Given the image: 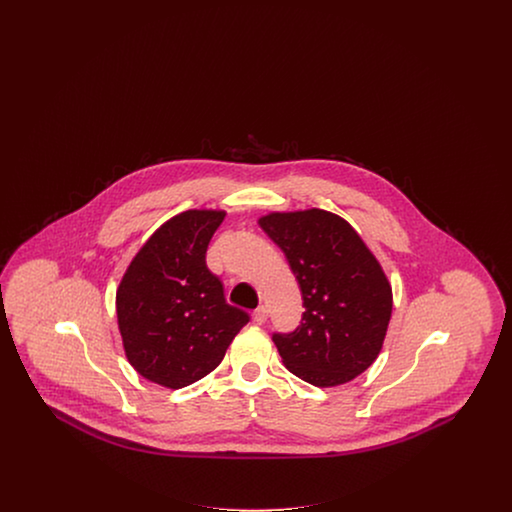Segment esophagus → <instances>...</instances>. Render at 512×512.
Here are the masks:
<instances>
[{
  "mask_svg": "<svg viewBox=\"0 0 512 512\" xmlns=\"http://www.w3.org/2000/svg\"><path fill=\"white\" fill-rule=\"evenodd\" d=\"M268 318V309L265 305H261V307H257L255 309V313H253V320L257 322V324H263V322H267Z\"/></svg>",
  "mask_w": 512,
  "mask_h": 512,
  "instance_id": "34e87169",
  "label": "esophagus"
}]
</instances>
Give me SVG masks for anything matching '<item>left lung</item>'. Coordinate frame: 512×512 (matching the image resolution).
I'll return each mask as SVG.
<instances>
[{"instance_id": "left-lung-1", "label": "left lung", "mask_w": 512, "mask_h": 512, "mask_svg": "<svg viewBox=\"0 0 512 512\" xmlns=\"http://www.w3.org/2000/svg\"><path fill=\"white\" fill-rule=\"evenodd\" d=\"M259 226L278 245L299 284L305 313L272 341L297 378L334 388L372 365L390 324L391 286L355 228L334 213H270Z\"/></svg>"}]
</instances>
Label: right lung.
I'll list each match as a JSON object with an SVG mask.
<instances>
[{
  "mask_svg": "<svg viewBox=\"0 0 512 512\" xmlns=\"http://www.w3.org/2000/svg\"><path fill=\"white\" fill-rule=\"evenodd\" d=\"M224 211H184L157 228L122 276L117 318L128 363L180 390L213 372L249 315L205 263Z\"/></svg>",
  "mask_w": 512,
  "mask_h": 512,
  "instance_id": "add662e5",
  "label": "right lung"
}]
</instances>
